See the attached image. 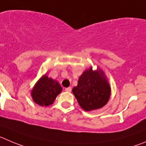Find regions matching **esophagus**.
Masks as SVG:
<instances>
[{"mask_svg": "<svg viewBox=\"0 0 146 146\" xmlns=\"http://www.w3.org/2000/svg\"><path fill=\"white\" fill-rule=\"evenodd\" d=\"M65 92H71V88H70V87H68V88H65Z\"/></svg>", "mask_w": 146, "mask_h": 146, "instance_id": "esophagus-1", "label": "esophagus"}]
</instances>
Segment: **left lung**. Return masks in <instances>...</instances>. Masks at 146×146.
I'll return each mask as SVG.
<instances>
[{
	"mask_svg": "<svg viewBox=\"0 0 146 146\" xmlns=\"http://www.w3.org/2000/svg\"><path fill=\"white\" fill-rule=\"evenodd\" d=\"M80 107L86 111L102 108L111 96V87L104 71L92 67L84 71L72 89Z\"/></svg>",
	"mask_w": 146,
	"mask_h": 146,
	"instance_id": "8db88e82",
	"label": "left lung"
}]
</instances>
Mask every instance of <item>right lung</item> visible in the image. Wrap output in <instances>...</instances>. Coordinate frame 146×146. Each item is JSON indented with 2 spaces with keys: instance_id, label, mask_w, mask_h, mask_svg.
<instances>
[{
  "instance_id": "right-lung-1",
  "label": "right lung",
  "mask_w": 146,
  "mask_h": 146,
  "mask_svg": "<svg viewBox=\"0 0 146 146\" xmlns=\"http://www.w3.org/2000/svg\"><path fill=\"white\" fill-rule=\"evenodd\" d=\"M62 90V87L56 80L44 74L34 86L31 91V96L36 104L47 107L53 104Z\"/></svg>"
}]
</instances>
